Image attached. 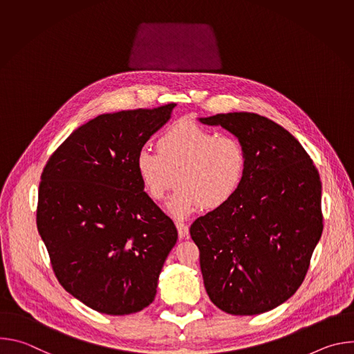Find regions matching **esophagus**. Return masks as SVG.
I'll return each mask as SVG.
<instances>
[{"label": "esophagus", "mask_w": 354, "mask_h": 354, "mask_svg": "<svg viewBox=\"0 0 354 354\" xmlns=\"http://www.w3.org/2000/svg\"><path fill=\"white\" fill-rule=\"evenodd\" d=\"M176 228H178L179 238H186V236L189 235V227H187L185 223L178 221V223H176Z\"/></svg>", "instance_id": "1"}]
</instances>
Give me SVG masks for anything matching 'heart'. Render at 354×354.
Masks as SVG:
<instances>
[{"label":"heart","instance_id":"obj_1","mask_svg":"<svg viewBox=\"0 0 354 354\" xmlns=\"http://www.w3.org/2000/svg\"><path fill=\"white\" fill-rule=\"evenodd\" d=\"M157 149H138L134 167L144 190L154 200L165 196L176 174L179 185L167 201L168 212L176 218L190 216L200 206L206 210L224 206L246 174L248 156L239 138L190 120L165 129Z\"/></svg>","mask_w":354,"mask_h":354}]
</instances>
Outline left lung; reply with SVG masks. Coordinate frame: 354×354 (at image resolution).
Wrapping results in <instances>:
<instances>
[{
	"instance_id": "1",
	"label": "left lung",
	"mask_w": 354,
	"mask_h": 354,
	"mask_svg": "<svg viewBox=\"0 0 354 354\" xmlns=\"http://www.w3.org/2000/svg\"><path fill=\"white\" fill-rule=\"evenodd\" d=\"M241 140L248 167L224 206L198 217L190 236L213 304L231 315H258L302 284L322 235L318 169L298 140L257 113L198 119Z\"/></svg>"
}]
</instances>
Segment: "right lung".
<instances>
[{
	"mask_svg": "<svg viewBox=\"0 0 354 354\" xmlns=\"http://www.w3.org/2000/svg\"><path fill=\"white\" fill-rule=\"evenodd\" d=\"M174 108L99 115L74 130L41 172L36 224L53 272L97 313L148 307L176 243L174 221L144 192L134 167Z\"/></svg>",
	"mask_w": 354,
	"mask_h": 354,
	"instance_id": "right-lung-1",
	"label": "right lung"
}]
</instances>
